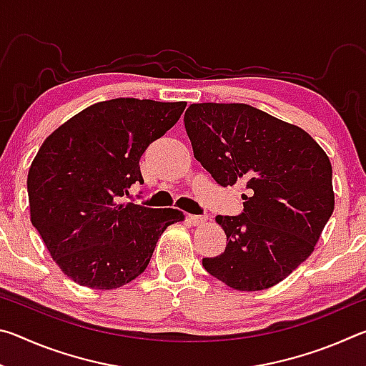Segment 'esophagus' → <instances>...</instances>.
<instances>
[{"mask_svg": "<svg viewBox=\"0 0 366 366\" xmlns=\"http://www.w3.org/2000/svg\"><path fill=\"white\" fill-rule=\"evenodd\" d=\"M189 221H190V224H194V226H202V224H205V222H207V218H205V216L190 214Z\"/></svg>", "mask_w": 366, "mask_h": 366, "instance_id": "esophagus-1", "label": "esophagus"}]
</instances>
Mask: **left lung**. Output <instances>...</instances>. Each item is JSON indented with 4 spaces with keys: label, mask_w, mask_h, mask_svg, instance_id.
Returning <instances> with one entry per match:
<instances>
[{
    "label": "left lung",
    "mask_w": 366,
    "mask_h": 366,
    "mask_svg": "<svg viewBox=\"0 0 366 366\" xmlns=\"http://www.w3.org/2000/svg\"><path fill=\"white\" fill-rule=\"evenodd\" d=\"M184 124L214 181L249 190L239 216H216L227 244L203 268L235 290L276 286L312 255L334 212L330 158L303 129L250 104L194 103Z\"/></svg>",
    "instance_id": "left-lung-1"
}]
</instances>
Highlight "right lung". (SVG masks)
<instances>
[{
	"mask_svg": "<svg viewBox=\"0 0 366 366\" xmlns=\"http://www.w3.org/2000/svg\"><path fill=\"white\" fill-rule=\"evenodd\" d=\"M185 102L114 98L80 111L43 142L27 176L30 221L49 255L80 286L109 290L150 263L174 208L121 203L144 184L139 161L174 126Z\"/></svg>",
	"mask_w": 366,
	"mask_h": 366,
	"instance_id": "right-lung-1",
	"label": "right lung"
}]
</instances>
